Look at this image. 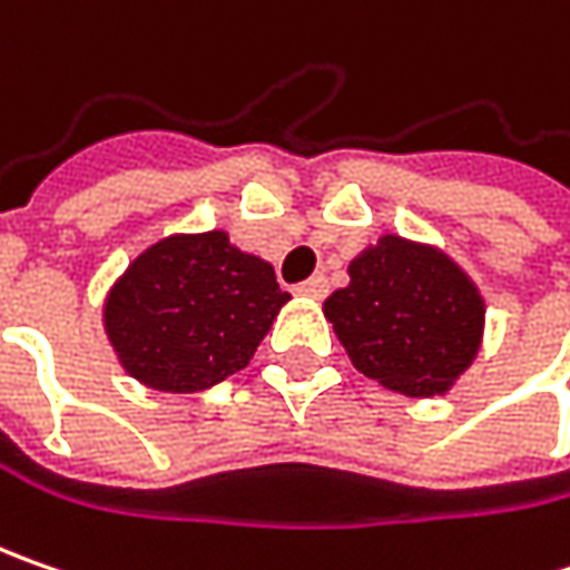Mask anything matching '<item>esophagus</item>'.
I'll return each mask as SVG.
<instances>
[{
	"label": "esophagus",
	"mask_w": 570,
	"mask_h": 570,
	"mask_svg": "<svg viewBox=\"0 0 570 570\" xmlns=\"http://www.w3.org/2000/svg\"><path fill=\"white\" fill-rule=\"evenodd\" d=\"M295 292L301 297H314V301H320V297H326V292H330V282H326L323 275H314V278L301 282Z\"/></svg>",
	"instance_id": "1"
}]
</instances>
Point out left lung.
Returning a JSON list of instances; mask_svg holds the SVG:
<instances>
[{"label":"left lung","instance_id":"left-lung-1","mask_svg":"<svg viewBox=\"0 0 570 570\" xmlns=\"http://www.w3.org/2000/svg\"><path fill=\"white\" fill-rule=\"evenodd\" d=\"M352 364L412 400L453 390L485 336V297L434 244L381 234L348 263V285L323 301Z\"/></svg>","mask_w":570,"mask_h":570}]
</instances>
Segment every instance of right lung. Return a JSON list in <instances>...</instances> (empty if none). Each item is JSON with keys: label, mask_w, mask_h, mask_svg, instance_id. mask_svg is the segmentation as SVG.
<instances>
[{"label": "right lung", "mask_w": 570, "mask_h": 570, "mask_svg": "<svg viewBox=\"0 0 570 570\" xmlns=\"http://www.w3.org/2000/svg\"><path fill=\"white\" fill-rule=\"evenodd\" d=\"M288 301L266 259L212 228L145 247L107 288L100 323L129 377L203 393L250 364Z\"/></svg>", "instance_id": "1"}]
</instances>
